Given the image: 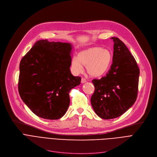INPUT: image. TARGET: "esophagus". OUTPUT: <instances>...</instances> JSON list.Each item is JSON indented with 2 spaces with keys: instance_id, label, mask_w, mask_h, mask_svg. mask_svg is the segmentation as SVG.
I'll use <instances>...</instances> for the list:
<instances>
[{
  "instance_id": "34e87169",
  "label": "esophagus",
  "mask_w": 157,
  "mask_h": 157,
  "mask_svg": "<svg viewBox=\"0 0 157 157\" xmlns=\"http://www.w3.org/2000/svg\"><path fill=\"white\" fill-rule=\"evenodd\" d=\"M81 83H86V79H85V78H81Z\"/></svg>"
}]
</instances>
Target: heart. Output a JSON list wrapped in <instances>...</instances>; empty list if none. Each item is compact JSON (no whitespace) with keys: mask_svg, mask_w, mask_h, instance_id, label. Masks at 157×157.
I'll use <instances>...</instances> for the list:
<instances>
[{"mask_svg":"<svg viewBox=\"0 0 157 157\" xmlns=\"http://www.w3.org/2000/svg\"><path fill=\"white\" fill-rule=\"evenodd\" d=\"M113 62V54L108 49L92 47L81 51L78 57L72 60V67L77 72L85 66L86 72L92 77H100L108 72Z\"/></svg>","mask_w":157,"mask_h":157,"instance_id":"1","label":"heart"}]
</instances>
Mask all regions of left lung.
<instances>
[{"label":"left lung","mask_w":157,"mask_h":157,"mask_svg":"<svg viewBox=\"0 0 157 157\" xmlns=\"http://www.w3.org/2000/svg\"><path fill=\"white\" fill-rule=\"evenodd\" d=\"M114 41L113 63L106 76L92 83L95 91L91 104L95 113L104 120L125 113L136 101L139 69L134 57L118 37Z\"/></svg>","instance_id":"1"}]
</instances>
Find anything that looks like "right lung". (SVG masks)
<instances>
[{
  "label": "right lung",
  "mask_w": 157,
  "mask_h": 157,
  "mask_svg": "<svg viewBox=\"0 0 157 157\" xmlns=\"http://www.w3.org/2000/svg\"><path fill=\"white\" fill-rule=\"evenodd\" d=\"M72 46L39 40L20 63L18 91L22 101L37 117L58 120L67 111L71 90L81 77L71 72Z\"/></svg>",
  "instance_id": "add662e5"
}]
</instances>
